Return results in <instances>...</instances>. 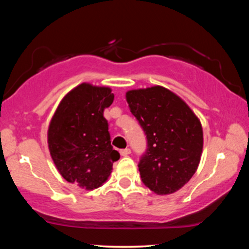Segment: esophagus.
I'll return each instance as SVG.
<instances>
[{
    "label": "esophagus",
    "mask_w": 249,
    "mask_h": 249,
    "mask_svg": "<svg viewBox=\"0 0 249 249\" xmlns=\"http://www.w3.org/2000/svg\"><path fill=\"white\" fill-rule=\"evenodd\" d=\"M120 154H121V156H123V157H126V156H128L130 154V149L129 148L121 149L120 150Z\"/></svg>",
    "instance_id": "obj_1"
}]
</instances>
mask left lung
Returning <instances> with one entry per match:
<instances>
[{
	"label": "left lung",
	"mask_w": 249,
	"mask_h": 249,
	"mask_svg": "<svg viewBox=\"0 0 249 249\" xmlns=\"http://www.w3.org/2000/svg\"><path fill=\"white\" fill-rule=\"evenodd\" d=\"M132 114L147 137L138 169L158 196L171 195L192 178L203 149L200 120L184 101L161 86L126 92Z\"/></svg>",
	"instance_id": "left-lung-1"
}]
</instances>
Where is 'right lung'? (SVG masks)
Returning <instances> with one entry per match:
<instances>
[{
    "mask_svg": "<svg viewBox=\"0 0 249 249\" xmlns=\"http://www.w3.org/2000/svg\"><path fill=\"white\" fill-rule=\"evenodd\" d=\"M113 100L111 88L83 82L64 96L49 123L48 148L59 174L89 191L107 180L120 159L103 116Z\"/></svg>",
    "mask_w": 249,
    "mask_h": 249,
    "instance_id": "right-lung-1",
    "label": "right lung"
}]
</instances>
